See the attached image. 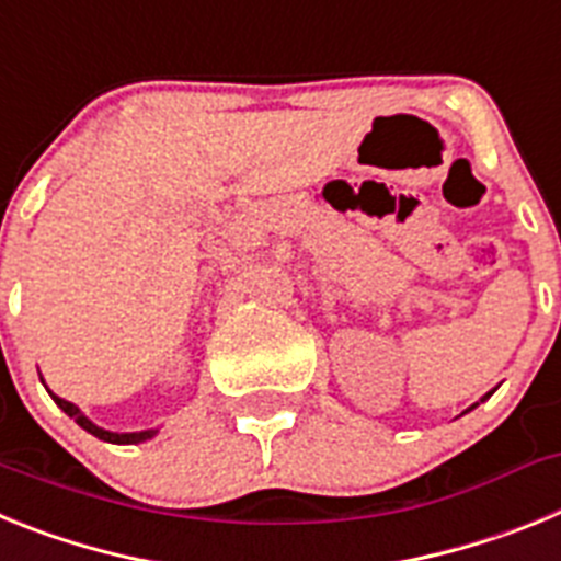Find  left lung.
I'll list each match as a JSON object with an SVG mask.
<instances>
[{"label": "left lung", "mask_w": 561, "mask_h": 561, "mask_svg": "<svg viewBox=\"0 0 561 561\" xmlns=\"http://www.w3.org/2000/svg\"><path fill=\"white\" fill-rule=\"evenodd\" d=\"M489 396H492V393H485V396H483V399H480V401H485V399H489ZM472 408H478V404H472ZM472 408H469V410H472Z\"/></svg>", "instance_id": "1"}]
</instances>
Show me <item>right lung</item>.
Returning a JSON list of instances; mask_svg holds the SVG:
<instances>
[{"label":"right lung","mask_w":561,"mask_h":561,"mask_svg":"<svg viewBox=\"0 0 561 561\" xmlns=\"http://www.w3.org/2000/svg\"><path fill=\"white\" fill-rule=\"evenodd\" d=\"M44 388H47V385H44ZM49 396H53V401H56L58 408H61L64 413L69 415V419H76L78 427L87 430V433H89V435H95V438L108 440V444H142V440L153 438V435L160 433V430H140V433H112V430L98 427L95 421H89L87 415L81 413V408H78V404H72V401L61 399V396H56V393H49Z\"/></svg>","instance_id":"add662e5"}]
</instances>
